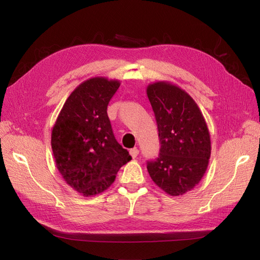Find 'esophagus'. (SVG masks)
I'll list each match as a JSON object with an SVG mask.
<instances>
[{
	"label": "esophagus",
	"instance_id": "1",
	"mask_svg": "<svg viewBox=\"0 0 260 260\" xmlns=\"http://www.w3.org/2000/svg\"><path fill=\"white\" fill-rule=\"evenodd\" d=\"M130 154H131V157L135 159V158L138 157V154H139V150H138L137 148L131 149V150H130Z\"/></svg>",
	"mask_w": 260,
	"mask_h": 260
}]
</instances>
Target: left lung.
<instances>
[{"label":"left lung","instance_id":"obj_1","mask_svg":"<svg viewBox=\"0 0 260 260\" xmlns=\"http://www.w3.org/2000/svg\"><path fill=\"white\" fill-rule=\"evenodd\" d=\"M147 95L157 121L160 150L147 169L154 183L170 196H181L198 184L208 167L211 142L197 103L169 82L149 84Z\"/></svg>","mask_w":260,"mask_h":260}]
</instances>
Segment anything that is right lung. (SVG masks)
<instances>
[{"mask_svg":"<svg viewBox=\"0 0 260 260\" xmlns=\"http://www.w3.org/2000/svg\"><path fill=\"white\" fill-rule=\"evenodd\" d=\"M118 80H86L69 95L52 129L51 146L64 181L84 197L111 186L131 155L115 140L107 109Z\"/></svg>","mask_w":260,"mask_h":260,"instance_id":"obj_1","label":"right lung"}]
</instances>
